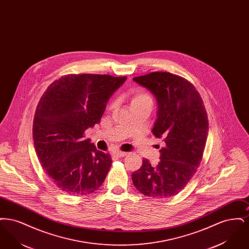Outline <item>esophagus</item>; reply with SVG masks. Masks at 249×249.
I'll use <instances>...</instances> for the list:
<instances>
[{"mask_svg":"<svg viewBox=\"0 0 249 249\" xmlns=\"http://www.w3.org/2000/svg\"><path fill=\"white\" fill-rule=\"evenodd\" d=\"M128 153H126V152H121V151H117V152H115L114 155L116 156V157H119V158H123V157H125V156H127Z\"/></svg>","mask_w":249,"mask_h":249,"instance_id":"obj_1","label":"esophagus"}]
</instances>
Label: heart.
Segmentation results:
<instances>
[{
    "label": "heart",
    "mask_w": 249,
    "mask_h": 249,
    "mask_svg": "<svg viewBox=\"0 0 249 249\" xmlns=\"http://www.w3.org/2000/svg\"><path fill=\"white\" fill-rule=\"evenodd\" d=\"M153 101L151 96L149 93H147L146 91L139 89L136 90L135 92H133V94L131 95L130 98V105L131 107L133 106H137V105H143V104H151L152 105Z\"/></svg>",
    "instance_id": "heart-1"
}]
</instances>
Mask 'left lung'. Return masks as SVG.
Segmentation results:
<instances>
[{"label": "left lung", "instance_id": "1", "mask_svg": "<svg viewBox=\"0 0 249 249\" xmlns=\"http://www.w3.org/2000/svg\"><path fill=\"white\" fill-rule=\"evenodd\" d=\"M154 95L157 119L152 132L165 146L160 162L142 160L131 174L134 187L143 195L163 199L178 194L200 165L208 135V118L199 92L186 79L166 71L133 78Z\"/></svg>", "mask_w": 249, "mask_h": 249}]
</instances>
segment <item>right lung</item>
<instances>
[{"mask_svg": "<svg viewBox=\"0 0 249 249\" xmlns=\"http://www.w3.org/2000/svg\"><path fill=\"white\" fill-rule=\"evenodd\" d=\"M127 77L68 74L40 99L33 126L39 161L56 187L71 195L93 193L104 183L112 160L84 132L99 124L107 102Z\"/></svg>", "mask_w": 249, "mask_h": 249, "instance_id": "1", "label": "right lung"}]
</instances>
